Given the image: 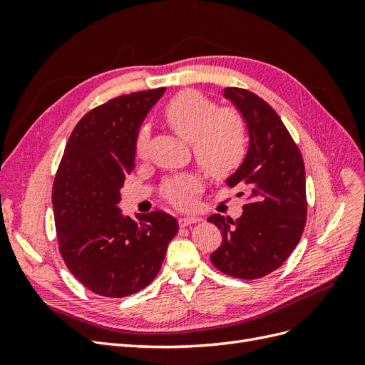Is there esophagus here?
Wrapping results in <instances>:
<instances>
[{
  "label": "esophagus",
  "mask_w": 365,
  "mask_h": 365,
  "mask_svg": "<svg viewBox=\"0 0 365 365\" xmlns=\"http://www.w3.org/2000/svg\"><path fill=\"white\" fill-rule=\"evenodd\" d=\"M200 217H196V216H185V217H180L178 219V224H180V227H187V225H192V224H196V222H200Z\"/></svg>",
  "instance_id": "obj_1"
}]
</instances>
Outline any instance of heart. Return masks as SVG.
<instances>
[{
    "label": "heart",
    "instance_id": "heart-1",
    "mask_svg": "<svg viewBox=\"0 0 365 365\" xmlns=\"http://www.w3.org/2000/svg\"><path fill=\"white\" fill-rule=\"evenodd\" d=\"M163 120L176 135L192 143L197 164L213 178L235 173L244 163L248 150L247 128L242 117L231 109H217L207 96L184 90L173 96L163 108ZM148 149V134L141 129L135 140V153L143 158ZM197 181L193 176H180L163 187L170 204L189 208L195 202Z\"/></svg>",
    "mask_w": 365,
    "mask_h": 365
}]
</instances>
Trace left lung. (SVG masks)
<instances>
[{
  "mask_svg": "<svg viewBox=\"0 0 365 365\" xmlns=\"http://www.w3.org/2000/svg\"><path fill=\"white\" fill-rule=\"evenodd\" d=\"M224 96L245 118L250 148L240 168L227 180L247 190L244 213L236 220L212 215L222 233L212 263L227 275L256 280L280 268L300 242L306 216V175L302 152L274 109L244 88ZM244 192H240V196Z\"/></svg>",
  "mask_w": 365,
  "mask_h": 365,
  "instance_id": "8db88e82",
  "label": "left lung"
}]
</instances>
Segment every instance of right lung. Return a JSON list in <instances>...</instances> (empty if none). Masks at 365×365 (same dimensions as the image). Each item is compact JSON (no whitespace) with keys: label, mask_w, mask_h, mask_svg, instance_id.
<instances>
[{"label":"right lung","mask_w":365,"mask_h":365,"mask_svg":"<svg viewBox=\"0 0 365 365\" xmlns=\"http://www.w3.org/2000/svg\"><path fill=\"white\" fill-rule=\"evenodd\" d=\"M165 88L111 98L73 129L53 182V212L61 256L94 294L121 298L157 277L176 219L164 212L120 213V189L135 165V140Z\"/></svg>","instance_id":"add662e5"}]
</instances>
